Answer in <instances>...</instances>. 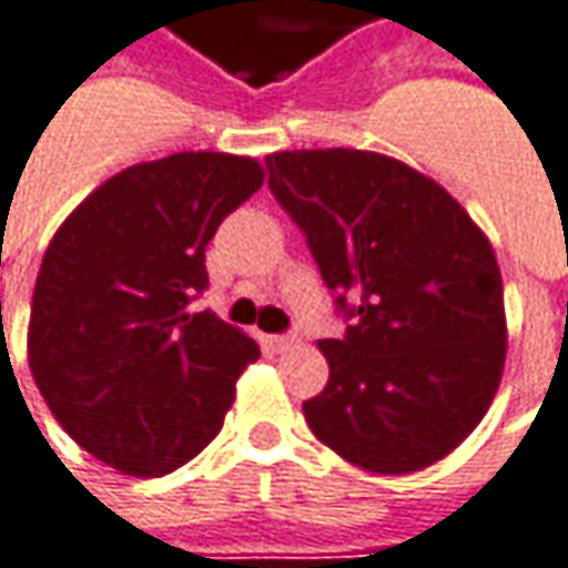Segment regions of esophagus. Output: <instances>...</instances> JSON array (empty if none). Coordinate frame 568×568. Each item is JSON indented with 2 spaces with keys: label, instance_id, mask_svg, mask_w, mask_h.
Here are the masks:
<instances>
[{
  "label": "esophagus",
  "instance_id": "1",
  "mask_svg": "<svg viewBox=\"0 0 568 568\" xmlns=\"http://www.w3.org/2000/svg\"><path fill=\"white\" fill-rule=\"evenodd\" d=\"M264 343L271 345L274 352H287V348H294L301 339H297V336H267Z\"/></svg>",
  "mask_w": 568,
  "mask_h": 568
}]
</instances>
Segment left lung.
Wrapping results in <instances>:
<instances>
[{"mask_svg": "<svg viewBox=\"0 0 568 568\" xmlns=\"http://www.w3.org/2000/svg\"><path fill=\"white\" fill-rule=\"evenodd\" d=\"M271 193L355 326L323 339L329 385L304 404L313 436L375 475L446 459L488 414L507 355L501 267L488 235L433 178L378 151L267 154Z\"/></svg>", "mask_w": 568, "mask_h": 568, "instance_id": "1", "label": "left lung"}]
</instances>
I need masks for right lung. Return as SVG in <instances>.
Returning a JSON list of instances; mask_svg holds the SVG:
<instances>
[{"label":"right lung","instance_id":"obj_1","mask_svg":"<svg viewBox=\"0 0 568 568\" xmlns=\"http://www.w3.org/2000/svg\"><path fill=\"white\" fill-rule=\"evenodd\" d=\"M264 183L255 158L181 151L100 183L54 232L34 281L28 368L90 456L161 478L223 429L239 375L262 355L193 313L206 245Z\"/></svg>","mask_w":568,"mask_h":568}]
</instances>
